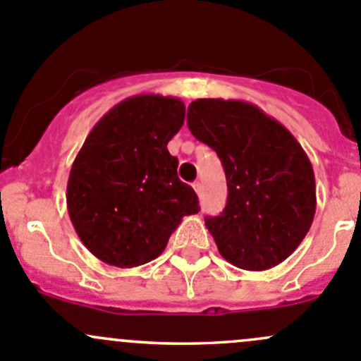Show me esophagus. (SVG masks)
I'll return each instance as SVG.
<instances>
[{"instance_id": "esophagus-1", "label": "esophagus", "mask_w": 361, "mask_h": 361, "mask_svg": "<svg viewBox=\"0 0 361 361\" xmlns=\"http://www.w3.org/2000/svg\"><path fill=\"white\" fill-rule=\"evenodd\" d=\"M202 188H203V185H202V182H200V180L192 182V189L196 191V195H200V192H202Z\"/></svg>"}]
</instances>
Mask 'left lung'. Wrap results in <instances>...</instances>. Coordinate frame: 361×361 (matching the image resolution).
Here are the masks:
<instances>
[{
	"label": "left lung",
	"mask_w": 361,
	"mask_h": 361,
	"mask_svg": "<svg viewBox=\"0 0 361 361\" xmlns=\"http://www.w3.org/2000/svg\"><path fill=\"white\" fill-rule=\"evenodd\" d=\"M188 126L223 163L228 202L205 217L219 255L262 272L302 244L316 214V180L297 138L262 109L240 99H196Z\"/></svg>",
	"instance_id": "obj_1"
}]
</instances>
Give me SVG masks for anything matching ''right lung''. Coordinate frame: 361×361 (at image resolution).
Segmentation results:
<instances>
[{
	"mask_svg": "<svg viewBox=\"0 0 361 361\" xmlns=\"http://www.w3.org/2000/svg\"><path fill=\"white\" fill-rule=\"evenodd\" d=\"M184 117L179 98L131 96L94 124L78 151L68 214L82 244L106 265L133 269L156 259L182 217L200 210L166 149Z\"/></svg>",
	"mask_w": 361,
	"mask_h": 361,
	"instance_id": "1",
	"label": "right lung"
}]
</instances>
